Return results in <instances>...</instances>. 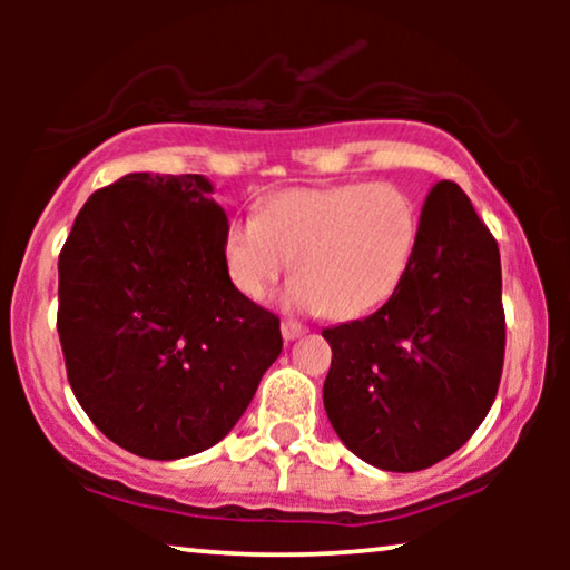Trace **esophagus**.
I'll return each mask as SVG.
<instances>
[{
  "label": "esophagus",
  "mask_w": 570,
  "mask_h": 570,
  "mask_svg": "<svg viewBox=\"0 0 570 570\" xmlns=\"http://www.w3.org/2000/svg\"><path fill=\"white\" fill-rule=\"evenodd\" d=\"M279 330H283V340L285 342H293V340H298L303 332V326L298 324V322H291V318H287V322H283V326H279Z\"/></svg>",
  "instance_id": "34e87169"
}]
</instances>
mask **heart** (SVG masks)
<instances>
[{"mask_svg": "<svg viewBox=\"0 0 570 570\" xmlns=\"http://www.w3.org/2000/svg\"><path fill=\"white\" fill-rule=\"evenodd\" d=\"M420 236L415 199L394 184H345L277 194L238 217L223 240L233 285L267 301L291 267L285 306L332 318L368 314L407 275Z\"/></svg>", "mask_w": 570, "mask_h": 570, "instance_id": "1", "label": "heart"}]
</instances>
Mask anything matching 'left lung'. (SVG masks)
Instances as JSON below:
<instances>
[{
  "label": "left lung",
  "mask_w": 570,
  "mask_h": 570,
  "mask_svg": "<svg viewBox=\"0 0 570 570\" xmlns=\"http://www.w3.org/2000/svg\"><path fill=\"white\" fill-rule=\"evenodd\" d=\"M322 337L326 417L363 462L417 472L470 441L501 384L505 318L498 244L454 181L428 194L392 298Z\"/></svg>",
  "instance_id": "left-lung-1"
}]
</instances>
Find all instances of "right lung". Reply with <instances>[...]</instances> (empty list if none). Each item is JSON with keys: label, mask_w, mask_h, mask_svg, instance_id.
<instances>
[{"label": "right lung", "mask_w": 570, "mask_h": 570, "mask_svg": "<svg viewBox=\"0 0 570 570\" xmlns=\"http://www.w3.org/2000/svg\"><path fill=\"white\" fill-rule=\"evenodd\" d=\"M213 191L199 174L121 176L85 202L59 254L69 386L145 459L223 441L283 350L279 318L230 283Z\"/></svg>", "instance_id": "right-lung-1"}]
</instances>
